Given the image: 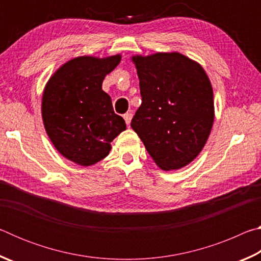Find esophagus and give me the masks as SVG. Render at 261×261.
<instances>
[{
  "mask_svg": "<svg viewBox=\"0 0 261 261\" xmlns=\"http://www.w3.org/2000/svg\"><path fill=\"white\" fill-rule=\"evenodd\" d=\"M123 117H124L126 125H130L131 120H132V114L131 113H126V114H124V116H123Z\"/></svg>",
  "mask_w": 261,
  "mask_h": 261,
  "instance_id": "34e87169",
  "label": "esophagus"
}]
</instances>
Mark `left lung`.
Instances as JSON below:
<instances>
[{
	"label": "left lung",
	"instance_id": "left-lung-1",
	"mask_svg": "<svg viewBox=\"0 0 261 261\" xmlns=\"http://www.w3.org/2000/svg\"><path fill=\"white\" fill-rule=\"evenodd\" d=\"M131 59L141 94L131 127L162 170L180 169L201 152L213 126L210 78L198 62L177 51Z\"/></svg>",
	"mask_w": 261,
	"mask_h": 261
}]
</instances>
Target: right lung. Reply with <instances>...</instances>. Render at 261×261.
Segmentation results:
<instances>
[{
	"label": "right lung",
	"instance_id": "1",
	"mask_svg": "<svg viewBox=\"0 0 261 261\" xmlns=\"http://www.w3.org/2000/svg\"><path fill=\"white\" fill-rule=\"evenodd\" d=\"M121 59V54L74 57L51 74L43 90L41 115L47 135L62 155L79 166L105 159L110 143L126 129L102 91L105 77Z\"/></svg>",
	"mask_w": 261,
	"mask_h": 261
}]
</instances>
